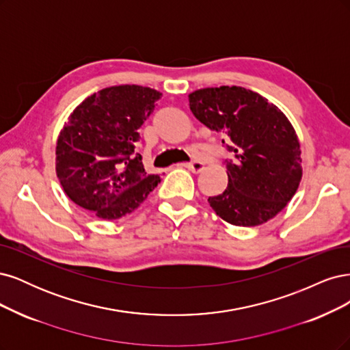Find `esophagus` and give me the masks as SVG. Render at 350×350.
I'll return each mask as SVG.
<instances>
[{"label": "esophagus", "instance_id": "1", "mask_svg": "<svg viewBox=\"0 0 350 350\" xmlns=\"http://www.w3.org/2000/svg\"><path fill=\"white\" fill-rule=\"evenodd\" d=\"M190 172H193V173H200L202 170H204V163L202 161H198V160H195V161H190V163H187V164H185Z\"/></svg>", "mask_w": 350, "mask_h": 350}]
</instances>
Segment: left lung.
I'll list each match as a JSON object with an SVG mask.
<instances>
[{
    "instance_id": "left-lung-1",
    "label": "left lung",
    "mask_w": 350,
    "mask_h": 350,
    "mask_svg": "<svg viewBox=\"0 0 350 350\" xmlns=\"http://www.w3.org/2000/svg\"><path fill=\"white\" fill-rule=\"evenodd\" d=\"M195 118L222 133L232 154L228 186L208 199L228 224L256 227L276 217L302 177L299 141L288 118L267 98L243 87H209L189 94Z\"/></svg>"
}]
</instances>
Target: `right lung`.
<instances>
[{
  "instance_id": "1",
  "label": "right lung",
  "mask_w": 350,
  "mask_h": 350,
  "mask_svg": "<svg viewBox=\"0 0 350 350\" xmlns=\"http://www.w3.org/2000/svg\"><path fill=\"white\" fill-rule=\"evenodd\" d=\"M160 98L154 88L126 84L100 90L75 107L56 141V176L75 205L119 219L161 182L135 154L139 128Z\"/></svg>"
}]
</instances>
